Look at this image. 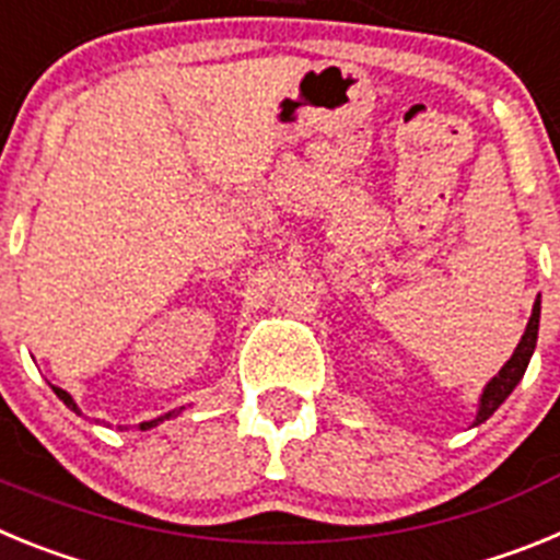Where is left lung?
Masks as SVG:
<instances>
[{
    "mask_svg": "<svg viewBox=\"0 0 560 560\" xmlns=\"http://www.w3.org/2000/svg\"><path fill=\"white\" fill-rule=\"evenodd\" d=\"M538 316H541V300H536V305H533V316L530 323H527V330H524L522 341H518V348L513 350L511 361L504 364L502 370H499V375H493L491 384L485 387L482 393V400H479V412H477V420L474 423H482V420L491 418L493 412H497L499 407L504 404V398L516 389V384L522 381L524 370H527V364H530V355L533 350H536V339H538Z\"/></svg>",
    "mask_w": 560,
    "mask_h": 560,
    "instance_id": "obj_1",
    "label": "left lung"
}]
</instances>
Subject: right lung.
I'll return each instance as SVG.
<instances>
[{
    "label": "right lung",
    "mask_w": 560,
    "mask_h": 560,
    "mask_svg": "<svg viewBox=\"0 0 560 560\" xmlns=\"http://www.w3.org/2000/svg\"><path fill=\"white\" fill-rule=\"evenodd\" d=\"M52 389H56V395H58V398L63 400V404H67L69 409H75V412H78V407H75V400H72V395H69V393H63L61 387H52ZM173 415H176V412H173ZM173 415H165V418H173ZM160 420H162V418H160ZM160 420H151V423H140V429H151L153 423H160Z\"/></svg>",
    "instance_id": "right-lung-1"
}]
</instances>
